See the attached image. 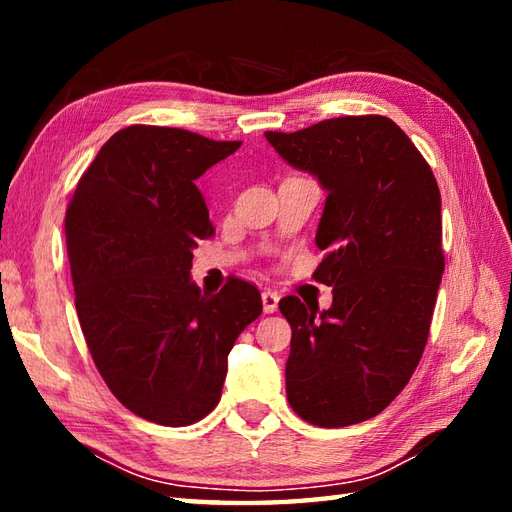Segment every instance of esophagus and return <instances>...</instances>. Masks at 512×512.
<instances>
[{"label":"esophagus","mask_w":512,"mask_h":512,"mask_svg":"<svg viewBox=\"0 0 512 512\" xmlns=\"http://www.w3.org/2000/svg\"><path fill=\"white\" fill-rule=\"evenodd\" d=\"M262 303H264V312L273 314L279 308V295L275 290H264L262 292Z\"/></svg>","instance_id":"1"}]
</instances>
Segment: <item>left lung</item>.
<instances>
[{"mask_svg": "<svg viewBox=\"0 0 512 512\" xmlns=\"http://www.w3.org/2000/svg\"><path fill=\"white\" fill-rule=\"evenodd\" d=\"M292 167L328 191L314 281L332 308L288 295L286 394L299 418L339 429L378 416L422 358L444 270L440 189L429 162L387 116H341L266 132Z\"/></svg>", "mask_w": 512, "mask_h": 512, "instance_id": "1", "label": "left lung"}]
</instances>
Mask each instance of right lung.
Listing matches in <instances>:
<instances>
[{
    "label": "right lung",
    "instance_id": "obj_1",
    "mask_svg": "<svg viewBox=\"0 0 512 512\" xmlns=\"http://www.w3.org/2000/svg\"><path fill=\"white\" fill-rule=\"evenodd\" d=\"M239 145L129 125L101 147L65 211L74 306L92 361L129 411L165 427L215 409L228 352L262 314L248 281L233 277L206 295L189 277L193 248L213 235L195 180Z\"/></svg>",
    "mask_w": 512,
    "mask_h": 512
}]
</instances>
